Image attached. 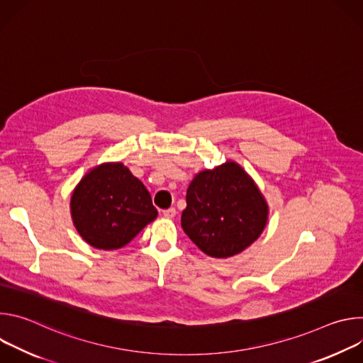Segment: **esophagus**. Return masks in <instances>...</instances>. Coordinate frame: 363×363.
<instances>
[{
    "mask_svg": "<svg viewBox=\"0 0 363 363\" xmlns=\"http://www.w3.org/2000/svg\"><path fill=\"white\" fill-rule=\"evenodd\" d=\"M162 214H164L165 218H174L177 216V211H175V208H168Z\"/></svg>",
    "mask_w": 363,
    "mask_h": 363,
    "instance_id": "34e87169",
    "label": "esophagus"
}]
</instances>
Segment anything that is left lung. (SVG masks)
<instances>
[{
  "mask_svg": "<svg viewBox=\"0 0 363 363\" xmlns=\"http://www.w3.org/2000/svg\"><path fill=\"white\" fill-rule=\"evenodd\" d=\"M267 221L264 195L234 161L198 172L188 186L181 225L206 255L240 254L262 235Z\"/></svg>",
  "mask_w": 363,
  "mask_h": 363,
  "instance_id": "8db88e82",
  "label": "left lung"
}]
</instances>
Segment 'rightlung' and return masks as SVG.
<instances>
[{"mask_svg":"<svg viewBox=\"0 0 363 363\" xmlns=\"http://www.w3.org/2000/svg\"><path fill=\"white\" fill-rule=\"evenodd\" d=\"M73 225L97 250H118L158 217L145 185L122 162L89 169L70 198Z\"/></svg>","mask_w":363,"mask_h":363,"instance_id":"1","label":"right lung"}]
</instances>
